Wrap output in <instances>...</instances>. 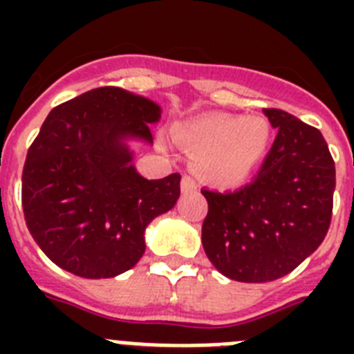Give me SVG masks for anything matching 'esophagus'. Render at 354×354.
<instances>
[{
  "label": "esophagus",
  "mask_w": 354,
  "mask_h": 354,
  "mask_svg": "<svg viewBox=\"0 0 354 354\" xmlns=\"http://www.w3.org/2000/svg\"><path fill=\"white\" fill-rule=\"evenodd\" d=\"M196 183L195 179H192V177H187V175H184L183 180H180V189H183V193H192L196 189Z\"/></svg>",
  "instance_id": "34e87169"
}]
</instances>
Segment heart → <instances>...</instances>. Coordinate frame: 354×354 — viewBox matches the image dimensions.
I'll list each match as a JSON object with an SVG mask.
<instances>
[{
    "instance_id": "b5f03b06",
    "label": "heart",
    "mask_w": 354,
    "mask_h": 354,
    "mask_svg": "<svg viewBox=\"0 0 354 354\" xmlns=\"http://www.w3.org/2000/svg\"><path fill=\"white\" fill-rule=\"evenodd\" d=\"M175 136L193 156V170L202 179L232 187L245 183L261 165L271 129L261 117L212 113L180 124Z\"/></svg>"
}]
</instances>
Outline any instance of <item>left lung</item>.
Returning <instances> with one entry per match:
<instances>
[{
  "label": "left lung",
  "mask_w": 354,
  "mask_h": 354,
  "mask_svg": "<svg viewBox=\"0 0 354 354\" xmlns=\"http://www.w3.org/2000/svg\"><path fill=\"white\" fill-rule=\"evenodd\" d=\"M277 131L257 177L237 192L202 189L209 204L202 245L230 280L271 282L298 268L326 237L335 162L321 131L266 108Z\"/></svg>",
  "instance_id": "obj_1"
}]
</instances>
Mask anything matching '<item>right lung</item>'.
<instances>
[{"mask_svg": "<svg viewBox=\"0 0 354 354\" xmlns=\"http://www.w3.org/2000/svg\"><path fill=\"white\" fill-rule=\"evenodd\" d=\"M161 108L118 86H101L51 109L28 149L23 211L28 230L62 270L111 278L145 252L147 225L170 211L180 175L147 180L124 140L152 143Z\"/></svg>", "mask_w": 354, "mask_h": 354, "instance_id": "1", "label": "right lung"}]
</instances>
